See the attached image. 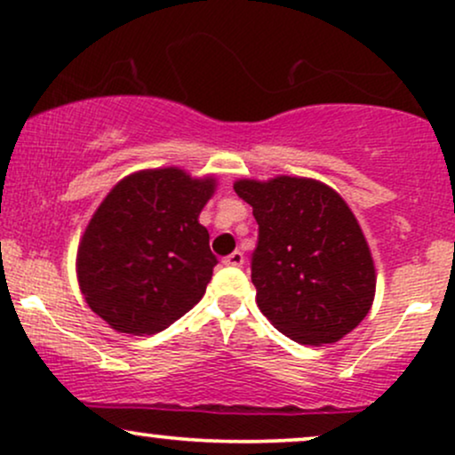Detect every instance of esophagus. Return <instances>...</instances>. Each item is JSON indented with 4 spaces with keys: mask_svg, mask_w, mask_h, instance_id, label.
Masks as SVG:
<instances>
[{
    "mask_svg": "<svg viewBox=\"0 0 455 455\" xmlns=\"http://www.w3.org/2000/svg\"><path fill=\"white\" fill-rule=\"evenodd\" d=\"M222 263L227 265V267H242V265H243V254L239 252V250H235V252L228 254V257H224Z\"/></svg>",
    "mask_w": 455,
    "mask_h": 455,
    "instance_id": "1",
    "label": "esophagus"
}]
</instances>
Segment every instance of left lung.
<instances>
[{
	"label": "left lung",
	"mask_w": 455,
	"mask_h": 455,
	"mask_svg": "<svg viewBox=\"0 0 455 455\" xmlns=\"http://www.w3.org/2000/svg\"><path fill=\"white\" fill-rule=\"evenodd\" d=\"M235 192L259 224L250 260L257 304L299 344H331L353 331L374 299V263L338 192L304 177L242 180Z\"/></svg>",
	"instance_id": "1"
}]
</instances>
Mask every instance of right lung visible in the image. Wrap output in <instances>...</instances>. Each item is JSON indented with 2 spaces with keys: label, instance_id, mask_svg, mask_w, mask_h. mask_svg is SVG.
Here are the masks:
<instances>
[{
  "label": "right lung",
  "instance_id": "obj_1",
  "mask_svg": "<svg viewBox=\"0 0 455 455\" xmlns=\"http://www.w3.org/2000/svg\"><path fill=\"white\" fill-rule=\"evenodd\" d=\"M213 180L180 169L140 171L119 181L87 224L76 274L98 316L122 333H156L192 310L218 265L198 224Z\"/></svg>",
  "mask_w": 455,
  "mask_h": 455
}]
</instances>
